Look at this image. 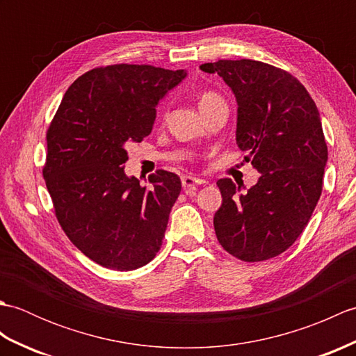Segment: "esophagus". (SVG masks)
Listing matches in <instances>:
<instances>
[{"instance_id":"1","label":"esophagus","mask_w":356,"mask_h":356,"mask_svg":"<svg viewBox=\"0 0 356 356\" xmlns=\"http://www.w3.org/2000/svg\"><path fill=\"white\" fill-rule=\"evenodd\" d=\"M207 184V180L199 179V177H193V176H184L182 177V186H184V191L188 194H193L195 190H197V186Z\"/></svg>"}]
</instances>
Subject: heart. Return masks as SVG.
Segmentation results:
<instances>
[{
  "label": "heart",
  "instance_id": "heart-1",
  "mask_svg": "<svg viewBox=\"0 0 356 356\" xmlns=\"http://www.w3.org/2000/svg\"><path fill=\"white\" fill-rule=\"evenodd\" d=\"M220 102H225V101L217 93L205 92V93H202L199 97V108H200V111H203V110H207L209 107H213V105L220 104Z\"/></svg>",
  "mask_w": 356,
  "mask_h": 356
}]
</instances>
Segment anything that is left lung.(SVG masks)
<instances>
[{
	"label": "left lung",
	"mask_w": 356,
	"mask_h": 356,
	"mask_svg": "<svg viewBox=\"0 0 356 356\" xmlns=\"http://www.w3.org/2000/svg\"><path fill=\"white\" fill-rule=\"evenodd\" d=\"M200 70L217 73L236 96L237 145L260 172L245 194L231 179L217 182V240L238 260H269L300 237L321 195L327 145L318 108L297 78L274 65L222 59Z\"/></svg>",
	"instance_id": "left-lung-1"
}]
</instances>
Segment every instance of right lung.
Returning <instances> with one entry per match:
<instances>
[{
    "instance_id": "add662e5",
    "label": "right lung",
    "mask_w": 356,
    "mask_h": 356,
    "mask_svg": "<svg viewBox=\"0 0 356 356\" xmlns=\"http://www.w3.org/2000/svg\"><path fill=\"white\" fill-rule=\"evenodd\" d=\"M186 70L116 64L82 74L67 90L47 131L45 185L61 228L104 268L145 266L162 246L182 184L159 170L127 176L125 145L153 130L156 107Z\"/></svg>"
}]
</instances>
